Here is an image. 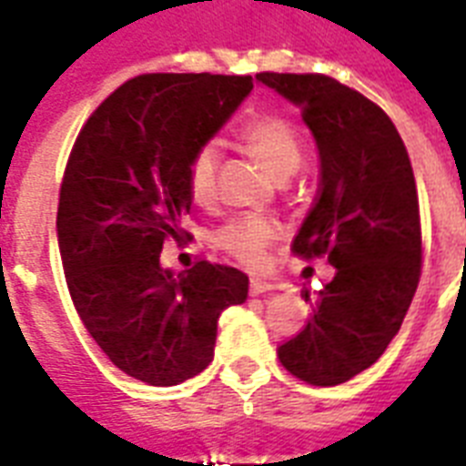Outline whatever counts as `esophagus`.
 <instances>
[{"instance_id": "34e87169", "label": "esophagus", "mask_w": 466, "mask_h": 466, "mask_svg": "<svg viewBox=\"0 0 466 466\" xmlns=\"http://www.w3.org/2000/svg\"><path fill=\"white\" fill-rule=\"evenodd\" d=\"M248 289H251L253 297H258V294H266V292H272L275 287L270 285V282H266V279H258V278H253L251 279V285H248Z\"/></svg>"}]
</instances>
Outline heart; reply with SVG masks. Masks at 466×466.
Here are the masks:
<instances>
[{
  "instance_id": "obj_1",
  "label": "heart",
  "mask_w": 466,
  "mask_h": 466,
  "mask_svg": "<svg viewBox=\"0 0 466 466\" xmlns=\"http://www.w3.org/2000/svg\"><path fill=\"white\" fill-rule=\"evenodd\" d=\"M241 138L263 160V165L282 181L294 177L304 162V141H301L297 127L282 116H256L241 128ZM218 160H220L218 146L206 143L196 150L188 162V191L196 200H208L213 196ZM270 237V222L258 215H241V218L225 222L220 229H215L213 241L215 246H220L222 251L234 256L244 266L258 268L266 260Z\"/></svg>"
}]
</instances>
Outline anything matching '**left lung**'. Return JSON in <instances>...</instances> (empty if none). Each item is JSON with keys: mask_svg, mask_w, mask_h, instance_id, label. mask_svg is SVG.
Returning a JSON list of instances; mask_svg holds the SVG:
<instances>
[{"mask_svg": "<svg viewBox=\"0 0 466 466\" xmlns=\"http://www.w3.org/2000/svg\"><path fill=\"white\" fill-rule=\"evenodd\" d=\"M256 81L301 109L319 146V198L294 253H325L338 270L279 361L306 383L339 385L376 364L417 292L421 227L410 155L390 116L330 76L266 71Z\"/></svg>", "mask_w": 466, "mask_h": 466, "instance_id": "8db88e82", "label": "left lung"}]
</instances>
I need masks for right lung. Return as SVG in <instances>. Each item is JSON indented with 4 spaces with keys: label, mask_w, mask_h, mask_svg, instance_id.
<instances>
[{
    "label": "right lung",
    "mask_w": 466,
    "mask_h": 466,
    "mask_svg": "<svg viewBox=\"0 0 466 466\" xmlns=\"http://www.w3.org/2000/svg\"><path fill=\"white\" fill-rule=\"evenodd\" d=\"M251 90V76H138L93 112L71 150L56 210L66 285L109 361L147 385L198 376L220 313L248 297L237 268L198 260L174 275L160 253L184 237L188 162Z\"/></svg>",
    "instance_id": "add662e5"
}]
</instances>
